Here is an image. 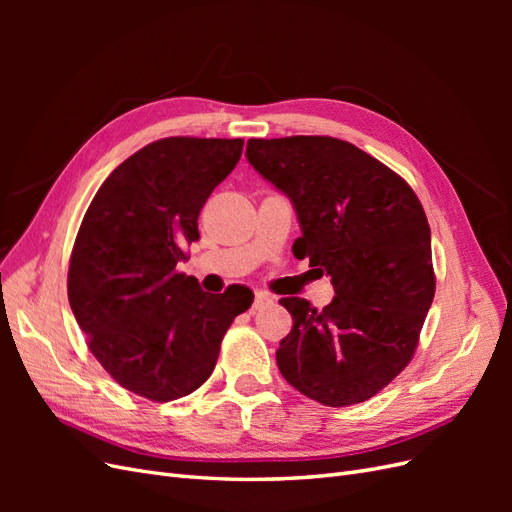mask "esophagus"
I'll use <instances>...</instances> for the list:
<instances>
[{"instance_id": "esophagus-1", "label": "esophagus", "mask_w": 512, "mask_h": 512, "mask_svg": "<svg viewBox=\"0 0 512 512\" xmlns=\"http://www.w3.org/2000/svg\"><path fill=\"white\" fill-rule=\"evenodd\" d=\"M271 303H273V299L269 297L267 292H256L254 303H252V309H254V312H258V309H265V307H269Z\"/></svg>"}]
</instances>
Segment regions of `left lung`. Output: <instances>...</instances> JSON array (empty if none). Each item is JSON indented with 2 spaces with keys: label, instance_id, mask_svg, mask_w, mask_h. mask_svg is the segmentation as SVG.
I'll use <instances>...</instances> for the list:
<instances>
[{
  "label": "left lung",
  "instance_id": "8db88e82",
  "mask_svg": "<svg viewBox=\"0 0 512 512\" xmlns=\"http://www.w3.org/2000/svg\"><path fill=\"white\" fill-rule=\"evenodd\" d=\"M245 156L297 211L294 256L309 258L335 290L324 309L280 301L292 329L277 367L324 406L361 404L416 350L436 292L427 215L404 179L339 138H250Z\"/></svg>",
  "mask_w": 512,
  "mask_h": 512
}]
</instances>
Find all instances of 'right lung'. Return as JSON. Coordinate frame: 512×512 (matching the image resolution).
<instances>
[{
    "mask_svg": "<svg viewBox=\"0 0 512 512\" xmlns=\"http://www.w3.org/2000/svg\"><path fill=\"white\" fill-rule=\"evenodd\" d=\"M241 138L173 136L121 162L74 241L68 301L87 346L123 389L151 401L190 395L218 363L222 337L254 301L209 294L177 273L198 241V213L232 173Z\"/></svg>",
    "mask_w": 512,
    "mask_h": 512,
    "instance_id": "obj_1",
    "label": "right lung"
}]
</instances>
